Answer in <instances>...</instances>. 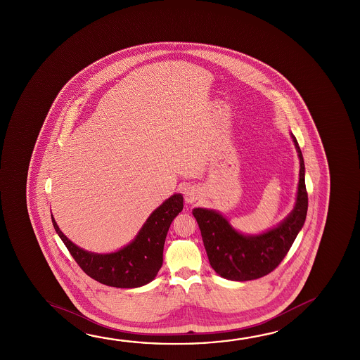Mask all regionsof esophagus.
<instances>
[{
	"mask_svg": "<svg viewBox=\"0 0 360 360\" xmlns=\"http://www.w3.org/2000/svg\"><path fill=\"white\" fill-rule=\"evenodd\" d=\"M200 198V192L195 187H188L184 192V200L187 203H195Z\"/></svg>",
	"mask_w": 360,
	"mask_h": 360,
	"instance_id": "esophagus-1",
	"label": "esophagus"
}]
</instances>
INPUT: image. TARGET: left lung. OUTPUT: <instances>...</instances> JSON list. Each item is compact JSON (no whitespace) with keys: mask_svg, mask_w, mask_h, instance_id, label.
<instances>
[{"mask_svg":"<svg viewBox=\"0 0 360 360\" xmlns=\"http://www.w3.org/2000/svg\"><path fill=\"white\" fill-rule=\"evenodd\" d=\"M291 136L300 158L297 198L294 211L277 227L259 236H243L219 213L205 208L193 210L210 264L219 276L233 281L266 276L281 264L304 226L307 212L305 165L299 143Z\"/></svg>","mask_w":360,"mask_h":360,"instance_id":"left-lung-1","label":"left lung"}]
</instances>
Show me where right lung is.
Listing matches in <instances>:
<instances>
[{
    "instance_id": "right-lung-1",
    "label": "right lung",
    "mask_w": 360,
    "mask_h": 360,
    "mask_svg": "<svg viewBox=\"0 0 360 360\" xmlns=\"http://www.w3.org/2000/svg\"><path fill=\"white\" fill-rule=\"evenodd\" d=\"M183 210V197L172 195L154 211L134 241L118 252L93 254L74 245L60 231L53 216V229L65 243L72 259L88 276L112 288H139L150 283L163 264V248L172 221Z\"/></svg>"
}]
</instances>
